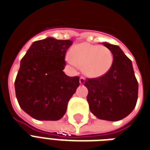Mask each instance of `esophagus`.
I'll list each match as a JSON object with an SVG mask.
<instances>
[{"mask_svg": "<svg viewBox=\"0 0 150 150\" xmlns=\"http://www.w3.org/2000/svg\"><path fill=\"white\" fill-rule=\"evenodd\" d=\"M79 81L81 85H83V84L85 83V81H86V78H85L84 76H81L79 79Z\"/></svg>", "mask_w": 150, "mask_h": 150, "instance_id": "1", "label": "esophagus"}]
</instances>
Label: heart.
<instances>
[{"mask_svg": "<svg viewBox=\"0 0 150 150\" xmlns=\"http://www.w3.org/2000/svg\"><path fill=\"white\" fill-rule=\"evenodd\" d=\"M113 56L110 49L103 45L81 43L70 50L67 62L73 65L81 66L84 74L98 77L106 74L112 66Z\"/></svg>", "mask_w": 150, "mask_h": 150, "instance_id": "b5f03b06", "label": "heart"}]
</instances>
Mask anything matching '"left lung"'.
<instances>
[{"label": "left lung", "mask_w": 150, "mask_h": 150, "mask_svg": "<svg viewBox=\"0 0 150 150\" xmlns=\"http://www.w3.org/2000/svg\"><path fill=\"white\" fill-rule=\"evenodd\" d=\"M110 49L113 61L110 70L97 78H87L89 110L98 118L116 121L127 117L135 108L138 82L132 62L117 45L103 42Z\"/></svg>", "instance_id": "8db88e82"}]
</instances>
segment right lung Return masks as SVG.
Instances as JSON below:
<instances>
[{
  "instance_id": "right-lung-1",
  "label": "right lung",
  "mask_w": 150,
  "mask_h": 150,
  "mask_svg": "<svg viewBox=\"0 0 150 150\" xmlns=\"http://www.w3.org/2000/svg\"><path fill=\"white\" fill-rule=\"evenodd\" d=\"M70 40L47 38L32 44L21 61L15 91L21 108L39 121H57L64 116L69 100L79 86V76L63 69Z\"/></svg>"
}]
</instances>
